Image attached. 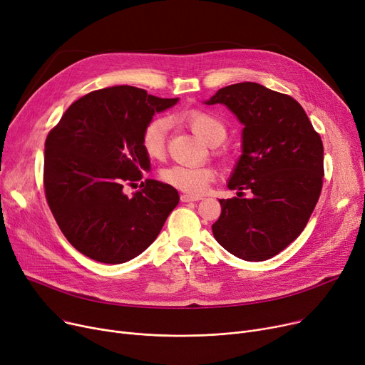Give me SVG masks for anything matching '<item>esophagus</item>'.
Returning a JSON list of instances; mask_svg holds the SVG:
<instances>
[{"mask_svg": "<svg viewBox=\"0 0 365 365\" xmlns=\"http://www.w3.org/2000/svg\"><path fill=\"white\" fill-rule=\"evenodd\" d=\"M202 200L200 195H190V194H182L180 201L182 202H192V201H200Z\"/></svg>", "mask_w": 365, "mask_h": 365, "instance_id": "obj_1", "label": "esophagus"}]
</instances>
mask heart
Listing matches in <instances>:
<instances>
[{
    "mask_svg": "<svg viewBox=\"0 0 365 365\" xmlns=\"http://www.w3.org/2000/svg\"><path fill=\"white\" fill-rule=\"evenodd\" d=\"M180 120L208 145H220L227 138L226 124L215 113L190 109L180 115ZM168 133V121L163 117L152 118L142 131V148L150 160L164 155ZM161 179L183 192L198 195L216 179V170L212 165L175 164L161 170Z\"/></svg>",
    "mask_w": 365,
    "mask_h": 365,
    "instance_id": "1",
    "label": "heart"
}]
</instances>
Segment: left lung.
<instances>
[{"label": "left lung", "mask_w": 365, "mask_h": 365, "mask_svg": "<svg viewBox=\"0 0 365 365\" xmlns=\"http://www.w3.org/2000/svg\"><path fill=\"white\" fill-rule=\"evenodd\" d=\"M207 103L226 105L244 124L242 155L227 183L238 197L219 200L213 235L242 260H267L302 234L318 202L321 136L292 96L257 83L223 87ZM244 190L252 195L244 199Z\"/></svg>", "instance_id": "obj_1"}]
</instances>
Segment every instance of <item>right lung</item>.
I'll use <instances>...</instances> for the list:
<instances>
[{
    "mask_svg": "<svg viewBox=\"0 0 365 365\" xmlns=\"http://www.w3.org/2000/svg\"><path fill=\"white\" fill-rule=\"evenodd\" d=\"M178 103L146 90L115 86L75 101L47 134L44 192L66 240L84 256L124 263L155 241L179 204L171 185L146 179L149 157L142 148L152 115ZM143 189L128 199L125 184Z\"/></svg>",
    "mask_w": 365,
    "mask_h": 365,
    "instance_id": "obj_1",
    "label": "right lung"
}]
</instances>
